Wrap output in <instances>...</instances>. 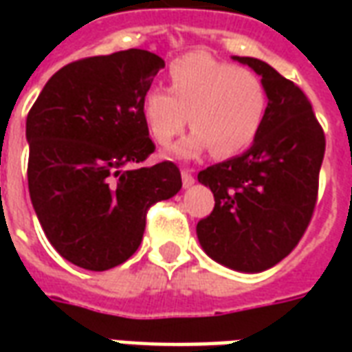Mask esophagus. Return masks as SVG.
<instances>
[{
  "label": "esophagus",
  "instance_id": "esophagus-1",
  "mask_svg": "<svg viewBox=\"0 0 352 352\" xmlns=\"http://www.w3.org/2000/svg\"><path fill=\"white\" fill-rule=\"evenodd\" d=\"M181 177H183V186H184V188H190L192 184H194V177L190 175V171L183 169V171H181Z\"/></svg>",
  "mask_w": 352,
  "mask_h": 352
}]
</instances>
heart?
Wrapping results in <instances>:
<instances>
[{"mask_svg":"<svg viewBox=\"0 0 352 352\" xmlns=\"http://www.w3.org/2000/svg\"><path fill=\"white\" fill-rule=\"evenodd\" d=\"M267 113L262 79L204 52H190L169 65L168 88H151L141 101V115L151 138L168 145L186 128L190 135L169 154L190 160L211 148L217 158L243 153L252 145Z\"/></svg>","mask_w":352,"mask_h":352,"instance_id":"1","label":"heart"}]
</instances>
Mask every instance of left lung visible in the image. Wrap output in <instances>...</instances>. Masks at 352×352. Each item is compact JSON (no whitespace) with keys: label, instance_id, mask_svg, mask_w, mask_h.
Returning <instances> with one entry per match:
<instances>
[{"label":"left lung","instance_id":"obj_1","mask_svg":"<svg viewBox=\"0 0 352 352\" xmlns=\"http://www.w3.org/2000/svg\"><path fill=\"white\" fill-rule=\"evenodd\" d=\"M262 77L267 113L247 153L214 164L198 181L214 196L196 226L209 258L234 272L260 273L294 249L317 204L324 131L309 100L258 58L232 56Z\"/></svg>","mask_w":352,"mask_h":352}]
</instances>
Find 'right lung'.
Instances as JSON below:
<instances>
[{
    "mask_svg": "<svg viewBox=\"0 0 352 352\" xmlns=\"http://www.w3.org/2000/svg\"><path fill=\"white\" fill-rule=\"evenodd\" d=\"M166 62L141 49L85 58L43 87L26 118L28 186L50 245L67 262L105 272L138 251L148 207L181 190L154 153L141 101Z\"/></svg>",
    "mask_w": 352,
    "mask_h": 352,
    "instance_id": "add662e5",
    "label": "right lung"
}]
</instances>
